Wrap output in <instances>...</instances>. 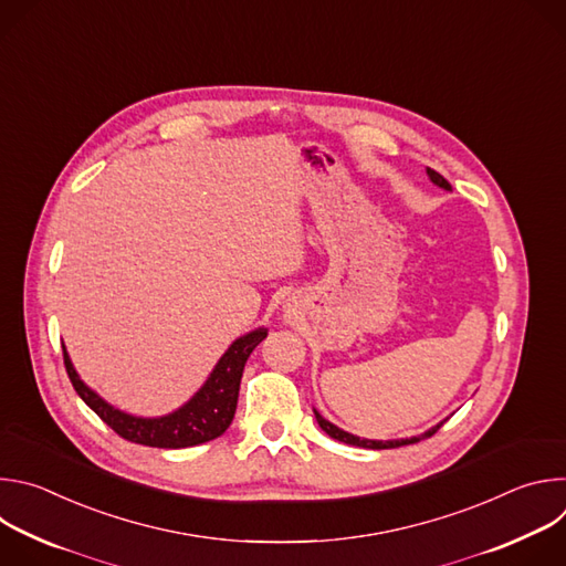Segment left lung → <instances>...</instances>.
<instances>
[{"label": "left lung", "mask_w": 566, "mask_h": 566, "mask_svg": "<svg viewBox=\"0 0 566 566\" xmlns=\"http://www.w3.org/2000/svg\"><path fill=\"white\" fill-rule=\"evenodd\" d=\"M428 175H430V179L439 186V188H446V190H452V186L439 175V172H434V170H430L428 168ZM315 412V410H313ZM315 419H317V426L325 430L329 437H334V439H338V441H343V443H349V446H358V448H369V450H389V448H400V446H410V443H417V441H421V439H428V437H432L443 423H439L437 428H432V430H428L426 434H421V437H412V439H400V441H369V439H360V437H354V434H349V432H345V430H340V428H336L334 423H329L327 419H322L317 412H315Z\"/></svg>", "instance_id": "left-lung-1"}]
</instances>
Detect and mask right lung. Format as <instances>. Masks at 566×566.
<instances>
[{
    "instance_id": "add662e5",
    "label": "right lung",
    "mask_w": 566,
    "mask_h": 566,
    "mask_svg": "<svg viewBox=\"0 0 566 566\" xmlns=\"http://www.w3.org/2000/svg\"><path fill=\"white\" fill-rule=\"evenodd\" d=\"M264 338H266V329H258L234 340L217 363L206 385L197 391V396L188 400L186 406L175 415L160 417V419H136L112 408L109 402H105L98 394H94L83 380L77 378L64 347H62V354H64V367H66L69 380L77 391V396L83 398L118 437L132 443L149 446V448H190V446L212 441L228 430L237 410L239 382H241V374H244V365L253 354V349Z\"/></svg>"
}]
</instances>
